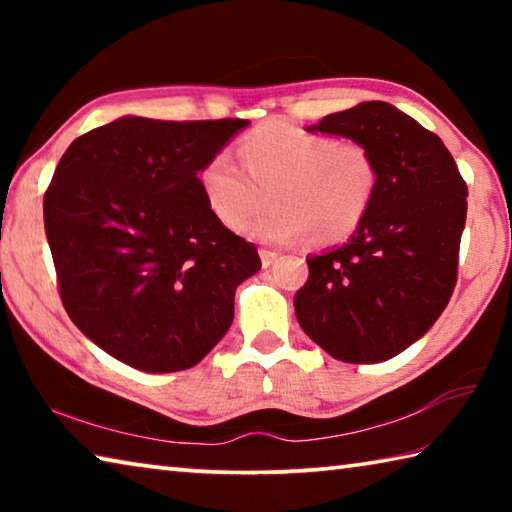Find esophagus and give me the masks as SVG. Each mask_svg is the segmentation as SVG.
<instances>
[{
  "mask_svg": "<svg viewBox=\"0 0 512 512\" xmlns=\"http://www.w3.org/2000/svg\"><path fill=\"white\" fill-rule=\"evenodd\" d=\"M259 257H262V266L264 268H268V266H273V262L277 259V253L275 250H259Z\"/></svg>",
  "mask_w": 512,
  "mask_h": 512,
  "instance_id": "34e87169",
  "label": "esophagus"
}]
</instances>
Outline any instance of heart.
<instances>
[{
  "instance_id": "heart-1",
  "label": "heart",
  "mask_w": 512,
  "mask_h": 512,
  "mask_svg": "<svg viewBox=\"0 0 512 512\" xmlns=\"http://www.w3.org/2000/svg\"><path fill=\"white\" fill-rule=\"evenodd\" d=\"M214 153L198 171V187L225 228L239 230L269 196L272 210L251 222L246 235L287 246L311 235L336 244L359 228L375 201L379 173L366 146L339 142L284 121H271L239 146Z\"/></svg>"
}]
</instances>
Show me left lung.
Returning a JSON list of instances; mask_svg holds the SVG:
<instances>
[{
    "label": "left lung",
    "mask_w": 512,
    "mask_h": 512,
    "mask_svg": "<svg viewBox=\"0 0 512 512\" xmlns=\"http://www.w3.org/2000/svg\"><path fill=\"white\" fill-rule=\"evenodd\" d=\"M366 146L379 183L343 246L309 255L293 307L300 327L345 363H379L422 339L452 298L467 185L438 135L386 101L309 126Z\"/></svg>",
    "instance_id": "8db88e82"
}]
</instances>
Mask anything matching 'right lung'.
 <instances>
[{
    "mask_svg": "<svg viewBox=\"0 0 512 512\" xmlns=\"http://www.w3.org/2000/svg\"><path fill=\"white\" fill-rule=\"evenodd\" d=\"M248 124L119 117L60 158L45 194L60 300L110 357L187 370L230 329L262 262L210 212L198 171Z\"/></svg>",
    "mask_w": 512,
    "mask_h": 512,
    "instance_id": "add662e5",
    "label": "right lung"
}]
</instances>
